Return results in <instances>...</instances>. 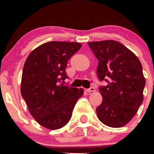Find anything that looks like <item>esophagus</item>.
Wrapping results in <instances>:
<instances>
[{
  "mask_svg": "<svg viewBox=\"0 0 154 154\" xmlns=\"http://www.w3.org/2000/svg\"><path fill=\"white\" fill-rule=\"evenodd\" d=\"M87 92H94L95 91H96V89H95V88L94 87H90L89 89H87Z\"/></svg>",
  "mask_w": 154,
  "mask_h": 154,
  "instance_id": "34e87169",
  "label": "esophagus"
}]
</instances>
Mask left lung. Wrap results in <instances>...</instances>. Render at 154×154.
<instances>
[{
	"label": "left lung",
	"instance_id": "8db88e82",
	"mask_svg": "<svg viewBox=\"0 0 154 154\" xmlns=\"http://www.w3.org/2000/svg\"><path fill=\"white\" fill-rule=\"evenodd\" d=\"M99 61L97 75L108 85L99 89L103 102L96 108L99 119L106 126L123 127L136 115L143 100L146 80L142 65L129 48L114 40L88 42Z\"/></svg>",
	"mask_w": 154,
	"mask_h": 154
}]
</instances>
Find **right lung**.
<instances>
[{
    "label": "right lung",
    "instance_id": "right-lung-1",
    "mask_svg": "<svg viewBox=\"0 0 154 154\" xmlns=\"http://www.w3.org/2000/svg\"><path fill=\"white\" fill-rule=\"evenodd\" d=\"M82 47L79 42H48L29 54L24 62L21 93L34 119L48 130L67 124L83 89L61 83L68 78L69 58Z\"/></svg>",
    "mask_w": 154,
    "mask_h": 154
}]
</instances>
